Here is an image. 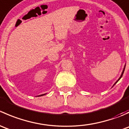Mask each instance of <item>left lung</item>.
I'll use <instances>...</instances> for the list:
<instances>
[{
    "mask_svg": "<svg viewBox=\"0 0 129 129\" xmlns=\"http://www.w3.org/2000/svg\"><path fill=\"white\" fill-rule=\"evenodd\" d=\"M125 66H124V68H123V71H122V74H121V75H120V77H119V79H118V80H117V81H116V82H115V84H114V85H115V84H116V83H117V82H118V81H119V80H120V79H121V77H122V75H123V72H124V70H125ZM114 85H113V86H114Z\"/></svg>",
    "mask_w": 129,
    "mask_h": 129,
    "instance_id": "obj_1",
    "label": "left lung"
}]
</instances>
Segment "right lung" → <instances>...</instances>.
I'll return each mask as SVG.
<instances>
[{
    "instance_id": "1",
    "label": "right lung",
    "mask_w": 129,
    "mask_h": 129,
    "mask_svg": "<svg viewBox=\"0 0 129 129\" xmlns=\"http://www.w3.org/2000/svg\"><path fill=\"white\" fill-rule=\"evenodd\" d=\"M46 93H44V94H42V95H38V96H42V95H45Z\"/></svg>"
}]
</instances>
